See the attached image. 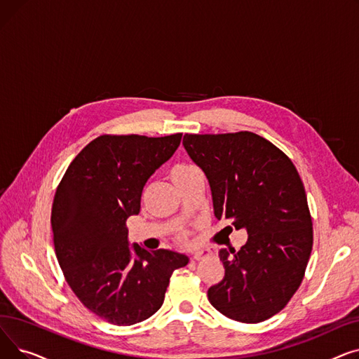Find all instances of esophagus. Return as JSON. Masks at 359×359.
Returning <instances> with one entry per match:
<instances>
[{
  "mask_svg": "<svg viewBox=\"0 0 359 359\" xmlns=\"http://www.w3.org/2000/svg\"><path fill=\"white\" fill-rule=\"evenodd\" d=\"M206 255H208V252H205V250H196V252L194 253V259H195V260H201V259L205 257Z\"/></svg>",
  "mask_w": 359,
  "mask_h": 359,
  "instance_id": "obj_1",
  "label": "esophagus"
}]
</instances>
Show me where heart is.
Masks as SVG:
<instances>
[{
	"instance_id": "heart-1",
	"label": "heart",
	"mask_w": 359,
	"mask_h": 359,
	"mask_svg": "<svg viewBox=\"0 0 359 359\" xmlns=\"http://www.w3.org/2000/svg\"><path fill=\"white\" fill-rule=\"evenodd\" d=\"M189 168H192L191 165H177L175 170H173V173L175 172H184V170H189Z\"/></svg>"
}]
</instances>
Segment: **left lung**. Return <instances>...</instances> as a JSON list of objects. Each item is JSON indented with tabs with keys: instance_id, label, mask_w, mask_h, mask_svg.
<instances>
[{
	"instance_id": "obj_1",
	"label": "left lung",
	"mask_w": 359,
	"mask_h": 359,
	"mask_svg": "<svg viewBox=\"0 0 359 359\" xmlns=\"http://www.w3.org/2000/svg\"><path fill=\"white\" fill-rule=\"evenodd\" d=\"M183 145L210 182L215 217L249 234L238 252L219 250L225 275L208 290L210 303L236 322L268 320L298 290L313 249V222L297 168L278 147L249 130L186 134Z\"/></svg>"
}]
</instances>
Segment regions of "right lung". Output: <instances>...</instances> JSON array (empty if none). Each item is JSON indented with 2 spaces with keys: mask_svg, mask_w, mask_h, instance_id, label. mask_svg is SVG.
<instances>
[{
  "mask_svg": "<svg viewBox=\"0 0 359 359\" xmlns=\"http://www.w3.org/2000/svg\"><path fill=\"white\" fill-rule=\"evenodd\" d=\"M182 134L102 135L86 145L56 187L50 224L56 259L68 285L96 316L130 326L153 316L172 273L189 257L148 252L128 241L147 180L180 145Z\"/></svg>",
  "mask_w": 359,
  "mask_h": 359,
  "instance_id": "add662e5",
  "label": "right lung"
}]
</instances>
